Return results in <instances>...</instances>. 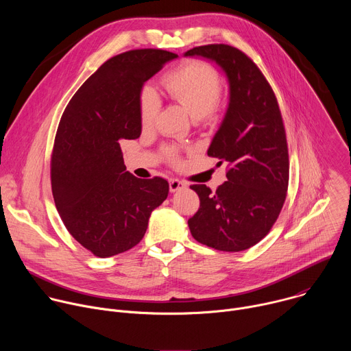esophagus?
Segmentation results:
<instances>
[{"label": "esophagus", "instance_id": "obj_1", "mask_svg": "<svg viewBox=\"0 0 351 351\" xmlns=\"http://www.w3.org/2000/svg\"><path fill=\"white\" fill-rule=\"evenodd\" d=\"M186 187V183L183 182V180H179V179H171L169 180V190L172 191V193H175V191H178V190H182V189H184Z\"/></svg>", "mask_w": 351, "mask_h": 351}]
</instances>
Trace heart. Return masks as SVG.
<instances>
[{"label":"heart","instance_id":"b5f03b06","mask_svg":"<svg viewBox=\"0 0 351 351\" xmlns=\"http://www.w3.org/2000/svg\"><path fill=\"white\" fill-rule=\"evenodd\" d=\"M161 84L169 98L179 103L193 119L213 118L221 107L222 79L219 71L203 60H189L167 72ZM158 110L154 91L144 87L138 95V115L143 126L152 125ZM173 158L175 153L169 149Z\"/></svg>","mask_w":351,"mask_h":351}]
</instances>
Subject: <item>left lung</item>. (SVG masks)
Masks as SVG:
<instances>
[{"instance_id": "8db88e82", "label": "left lung", "mask_w": 351, "mask_h": 351, "mask_svg": "<svg viewBox=\"0 0 351 351\" xmlns=\"http://www.w3.org/2000/svg\"><path fill=\"white\" fill-rule=\"evenodd\" d=\"M217 62L228 76L229 107L208 156L228 162V180L213 191L191 184L198 211L187 221L191 236L219 252H243L276 222L289 184V152L278 99L260 68L239 48L208 44L184 57Z\"/></svg>"}]
</instances>
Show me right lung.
I'll list each match as a JSON object with an SVG mask.
<instances>
[{"mask_svg": "<svg viewBox=\"0 0 351 351\" xmlns=\"http://www.w3.org/2000/svg\"><path fill=\"white\" fill-rule=\"evenodd\" d=\"M175 58L157 48L110 58L80 86L60 121L51 156L56 207L73 239L99 258L134 247L168 195L165 179L126 171L119 141L140 137L141 87Z\"/></svg>", "mask_w": 351, "mask_h": 351, "instance_id": "add662e5", "label": "right lung"}]
</instances>
